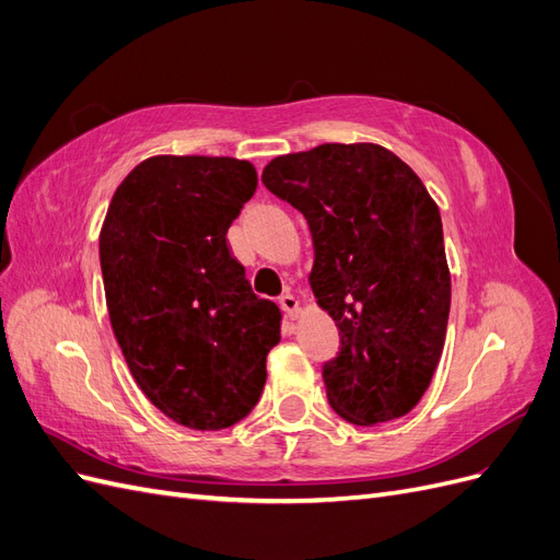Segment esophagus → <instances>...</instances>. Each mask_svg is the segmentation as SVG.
Masks as SVG:
<instances>
[{"mask_svg":"<svg viewBox=\"0 0 560 560\" xmlns=\"http://www.w3.org/2000/svg\"><path fill=\"white\" fill-rule=\"evenodd\" d=\"M280 306H282V311H284L287 317L296 319V315H299V301H296V296H294L292 292H284V294L280 296Z\"/></svg>","mask_w":560,"mask_h":560,"instance_id":"esophagus-1","label":"esophagus"}]
</instances>
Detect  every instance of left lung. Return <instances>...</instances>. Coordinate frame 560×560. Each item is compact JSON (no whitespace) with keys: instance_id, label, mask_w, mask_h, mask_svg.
Segmentation results:
<instances>
[{"instance_id":"left-lung-1","label":"left lung","mask_w":560,"mask_h":560,"mask_svg":"<svg viewBox=\"0 0 560 560\" xmlns=\"http://www.w3.org/2000/svg\"><path fill=\"white\" fill-rule=\"evenodd\" d=\"M270 194L306 217L311 287L341 334L322 366L352 425L409 413L442 358L451 311L444 229L425 184L378 144H319L264 167Z\"/></svg>"}]
</instances>
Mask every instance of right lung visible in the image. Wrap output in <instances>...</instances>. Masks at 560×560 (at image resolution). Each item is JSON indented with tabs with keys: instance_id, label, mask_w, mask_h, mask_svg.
<instances>
[{
	"instance_id": "right-lung-1",
	"label": "right lung",
	"mask_w": 560,
	"mask_h": 560,
	"mask_svg": "<svg viewBox=\"0 0 560 560\" xmlns=\"http://www.w3.org/2000/svg\"><path fill=\"white\" fill-rule=\"evenodd\" d=\"M257 191L229 156H154L118 186L100 233L112 329L135 383L191 430L243 420L282 313L252 292L226 231Z\"/></svg>"
}]
</instances>
